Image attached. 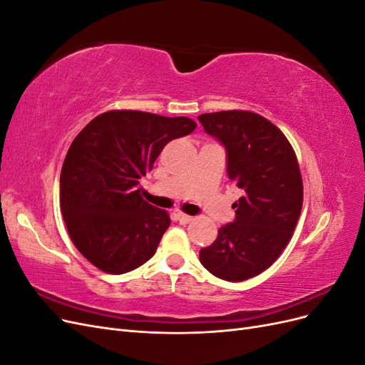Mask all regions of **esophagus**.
Here are the masks:
<instances>
[{"label": "esophagus", "instance_id": "obj_1", "mask_svg": "<svg viewBox=\"0 0 365 365\" xmlns=\"http://www.w3.org/2000/svg\"><path fill=\"white\" fill-rule=\"evenodd\" d=\"M176 216H178V220H180L181 224H189V222H192V220H193V216H189V215H185L182 212H180Z\"/></svg>", "mask_w": 365, "mask_h": 365}]
</instances>
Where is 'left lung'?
Wrapping results in <instances>:
<instances>
[{"mask_svg": "<svg viewBox=\"0 0 365 365\" xmlns=\"http://www.w3.org/2000/svg\"><path fill=\"white\" fill-rule=\"evenodd\" d=\"M227 150V172L245 196L233 204L236 217L202 248V267L227 282L256 277L280 257L303 205V181L295 152L283 132L250 111L197 117Z\"/></svg>", "mask_w": 365, "mask_h": 365, "instance_id": "1", "label": "left lung"}]
</instances>
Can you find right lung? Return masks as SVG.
I'll list each match as a JSON object with an SVG mask.
<instances>
[{
	"label": "right lung",
	"instance_id": "add662e5",
	"mask_svg": "<svg viewBox=\"0 0 365 365\" xmlns=\"http://www.w3.org/2000/svg\"><path fill=\"white\" fill-rule=\"evenodd\" d=\"M195 128L187 117L114 109L73 140L61 172V212L74 247L96 268L125 274L155 254L170 217L143 200L138 180L169 141Z\"/></svg>",
	"mask_w": 365,
	"mask_h": 365
}]
</instances>
